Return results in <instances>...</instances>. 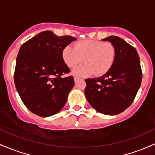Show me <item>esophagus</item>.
<instances>
[{
	"label": "esophagus",
	"instance_id": "obj_1",
	"mask_svg": "<svg viewBox=\"0 0 155 155\" xmlns=\"http://www.w3.org/2000/svg\"><path fill=\"white\" fill-rule=\"evenodd\" d=\"M74 83H77L78 81H79V78H77V77H74Z\"/></svg>",
	"mask_w": 155,
	"mask_h": 155
}]
</instances>
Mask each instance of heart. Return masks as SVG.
<instances>
[{
	"instance_id": "b5f03b06",
	"label": "heart",
	"mask_w": 155,
	"mask_h": 155,
	"mask_svg": "<svg viewBox=\"0 0 155 155\" xmlns=\"http://www.w3.org/2000/svg\"><path fill=\"white\" fill-rule=\"evenodd\" d=\"M65 64L74 68L84 61L85 65L73 71L78 76H88L94 74L102 76L112 68L116 59V49L112 44L94 39L76 42L74 48L67 46L62 51Z\"/></svg>"
}]
</instances>
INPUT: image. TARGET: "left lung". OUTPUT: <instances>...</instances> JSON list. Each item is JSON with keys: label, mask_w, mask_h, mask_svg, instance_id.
Returning <instances> with one entry per match:
<instances>
[{"label": "left lung", "mask_w": 155, "mask_h": 155, "mask_svg": "<svg viewBox=\"0 0 155 155\" xmlns=\"http://www.w3.org/2000/svg\"><path fill=\"white\" fill-rule=\"evenodd\" d=\"M102 40L114 46L115 61L106 74L96 79L86 80L84 93L97 112L114 116L123 112L133 103L141 83L142 72L135 48L116 36Z\"/></svg>", "instance_id": "left-lung-1"}]
</instances>
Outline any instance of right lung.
<instances>
[{
  "mask_svg": "<svg viewBox=\"0 0 155 155\" xmlns=\"http://www.w3.org/2000/svg\"><path fill=\"white\" fill-rule=\"evenodd\" d=\"M77 39L58 36L45 31L24 43L19 50L15 71V84L29 110L41 117L55 115L67 102L74 85L62 57L64 48Z\"/></svg>",
  "mask_w": 155,
  "mask_h": 155,
  "instance_id": "obj_1",
  "label": "right lung"
}]
</instances>
